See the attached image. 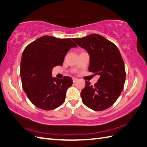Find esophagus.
<instances>
[{"label":"esophagus","instance_id":"obj_1","mask_svg":"<svg viewBox=\"0 0 147 147\" xmlns=\"http://www.w3.org/2000/svg\"><path fill=\"white\" fill-rule=\"evenodd\" d=\"M72 80H73V82H74V83H75V82H76L77 81H78V79H77V78H72Z\"/></svg>","mask_w":147,"mask_h":147}]
</instances>
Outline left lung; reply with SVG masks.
Segmentation results:
<instances>
[{"mask_svg":"<svg viewBox=\"0 0 147 147\" xmlns=\"http://www.w3.org/2000/svg\"><path fill=\"white\" fill-rule=\"evenodd\" d=\"M72 39L89 53V71L99 76L94 86L85 81L86 86L81 92L82 101L95 111L109 109L120 96L126 79L125 63L119 49L111 41L95 33Z\"/></svg>","mask_w":147,"mask_h":147,"instance_id":"obj_1","label":"left lung"}]
</instances>
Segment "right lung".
I'll use <instances>...</instances> for the list:
<instances>
[{"mask_svg": "<svg viewBox=\"0 0 147 147\" xmlns=\"http://www.w3.org/2000/svg\"><path fill=\"white\" fill-rule=\"evenodd\" d=\"M77 45L70 38L43 36L29 44L23 51L20 74L22 88L38 109L51 110L65 100L66 90L73 81L69 77L52 78V69L62 66L64 57Z\"/></svg>", "mask_w": 147, "mask_h": 147, "instance_id": "right-lung-1", "label": "right lung"}]
</instances>
